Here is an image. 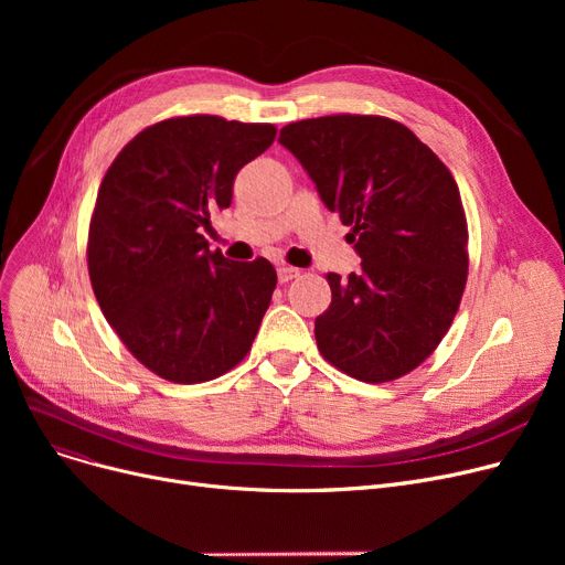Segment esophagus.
Here are the masks:
<instances>
[{
    "label": "esophagus",
    "instance_id": "1",
    "mask_svg": "<svg viewBox=\"0 0 565 565\" xmlns=\"http://www.w3.org/2000/svg\"><path fill=\"white\" fill-rule=\"evenodd\" d=\"M277 277H279L281 284H288L295 277H300V270H298V267H290V265H279L277 267Z\"/></svg>",
    "mask_w": 565,
    "mask_h": 565
}]
</instances>
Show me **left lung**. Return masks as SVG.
<instances>
[{
    "instance_id": "obj_1",
    "label": "left lung",
    "mask_w": 565,
    "mask_h": 565,
    "mask_svg": "<svg viewBox=\"0 0 565 565\" xmlns=\"http://www.w3.org/2000/svg\"><path fill=\"white\" fill-rule=\"evenodd\" d=\"M320 201L352 226L362 258L330 273L332 305L316 318L322 358L362 382L417 369L449 332L467 281V222L451 171L403 124L320 116L281 128Z\"/></svg>"
}]
</instances>
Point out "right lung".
<instances>
[{
  "label": "right lung",
  "mask_w": 565,
  "mask_h": 565,
  "mask_svg": "<svg viewBox=\"0 0 565 565\" xmlns=\"http://www.w3.org/2000/svg\"><path fill=\"white\" fill-rule=\"evenodd\" d=\"M275 135L222 116L169 118L139 132L103 178L86 249L92 286L111 330L164 380L196 384L233 369L270 307L273 263L211 252L201 228Z\"/></svg>",
  "instance_id": "right-lung-1"
}]
</instances>
